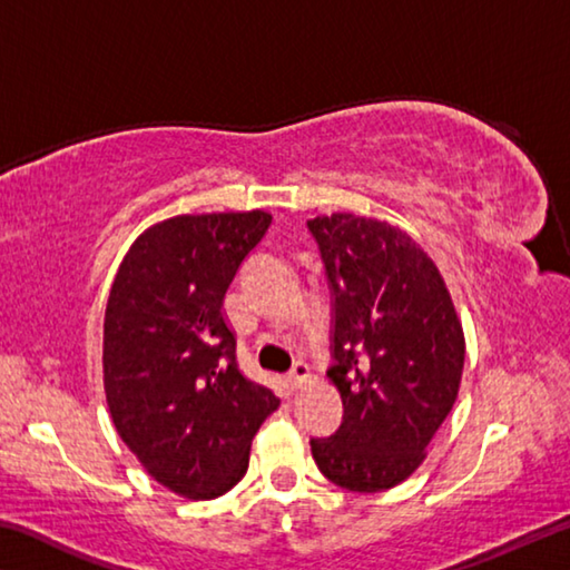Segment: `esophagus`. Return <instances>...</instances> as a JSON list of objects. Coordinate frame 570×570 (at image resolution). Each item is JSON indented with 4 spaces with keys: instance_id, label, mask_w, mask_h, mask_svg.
Segmentation results:
<instances>
[{
    "instance_id": "34e87169",
    "label": "esophagus",
    "mask_w": 570,
    "mask_h": 570,
    "mask_svg": "<svg viewBox=\"0 0 570 570\" xmlns=\"http://www.w3.org/2000/svg\"><path fill=\"white\" fill-rule=\"evenodd\" d=\"M308 377H312V374H308V366L304 362H296L294 370L286 374V382H288V387L296 390V387H304Z\"/></svg>"
}]
</instances>
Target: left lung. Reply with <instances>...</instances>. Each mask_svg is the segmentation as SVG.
<instances>
[{
  "label": "left lung",
  "instance_id": "left-lung-1",
  "mask_svg": "<svg viewBox=\"0 0 570 570\" xmlns=\"http://www.w3.org/2000/svg\"><path fill=\"white\" fill-rule=\"evenodd\" d=\"M334 298L326 372L344 417L312 440L334 485L380 493L407 480L458 400L465 336L438 266L387 220L332 214L306 220Z\"/></svg>",
  "mask_w": 570,
  "mask_h": 570
}]
</instances>
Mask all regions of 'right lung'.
<instances>
[{
	"mask_svg": "<svg viewBox=\"0 0 570 570\" xmlns=\"http://www.w3.org/2000/svg\"><path fill=\"white\" fill-rule=\"evenodd\" d=\"M268 226L266 210L160 220L115 274L102 334L110 417L142 468L183 498L228 493L278 407L238 370L224 316L228 286Z\"/></svg>",
	"mask_w": 570,
	"mask_h": 570,
	"instance_id": "obj_1",
	"label": "right lung"
}]
</instances>
